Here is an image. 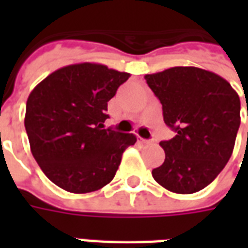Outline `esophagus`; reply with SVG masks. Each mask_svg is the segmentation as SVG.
Instances as JSON below:
<instances>
[{
	"label": "esophagus",
	"instance_id": "1",
	"mask_svg": "<svg viewBox=\"0 0 248 248\" xmlns=\"http://www.w3.org/2000/svg\"><path fill=\"white\" fill-rule=\"evenodd\" d=\"M140 142L145 143V145H149V143H153V140H143V138H140Z\"/></svg>",
	"mask_w": 248,
	"mask_h": 248
}]
</instances>
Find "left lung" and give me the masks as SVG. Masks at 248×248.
I'll list each match as a JSON object with an SVG mask.
<instances>
[{"label": "left lung", "mask_w": 248, "mask_h": 248, "mask_svg": "<svg viewBox=\"0 0 248 248\" xmlns=\"http://www.w3.org/2000/svg\"><path fill=\"white\" fill-rule=\"evenodd\" d=\"M145 79L161 101L165 124L177 133L159 143L166 158L153 170V178L177 194L202 190L232 154L240 124L239 95L224 78L194 66L146 74Z\"/></svg>", "instance_id": "1"}]
</instances>
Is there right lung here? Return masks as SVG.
<instances>
[{
  "label": "right lung",
  "instance_id": "add662e5",
  "mask_svg": "<svg viewBox=\"0 0 248 248\" xmlns=\"http://www.w3.org/2000/svg\"><path fill=\"white\" fill-rule=\"evenodd\" d=\"M129 77L83 62L51 73L30 93L25 114L30 150L54 185L85 194L113 181L124 151L137 137L103 124L108 102Z\"/></svg>",
  "mask_w": 248,
  "mask_h": 248
}]
</instances>
